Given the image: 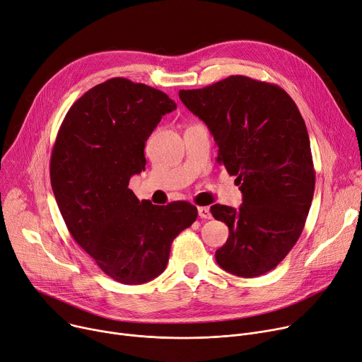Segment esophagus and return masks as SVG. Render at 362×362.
I'll use <instances>...</instances> for the list:
<instances>
[{
  "mask_svg": "<svg viewBox=\"0 0 362 362\" xmlns=\"http://www.w3.org/2000/svg\"><path fill=\"white\" fill-rule=\"evenodd\" d=\"M198 214H199V217L202 218V220H210L213 216H211V211H210V208L208 206H199L198 208Z\"/></svg>",
  "mask_w": 362,
  "mask_h": 362,
  "instance_id": "1",
  "label": "esophagus"
}]
</instances>
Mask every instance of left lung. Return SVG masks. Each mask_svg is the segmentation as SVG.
I'll return each instance as SVG.
<instances>
[{
    "instance_id": "left-lung-1",
    "label": "left lung",
    "mask_w": 362,
    "mask_h": 362,
    "mask_svg": "<svg viewBox=\"0 0 362 362\" xmlns=\"http://www.w3.org/2000/svg\"><path fill=\"white\" fill-rule=\"evenodd\" d=\"M182 103L213 133L217 161L236 176L238 208L216 204L229 227L216 251L223 270L257 277L273 270L299 239L314 197L308 130L288 92L248 76H229L201 89H182Z\"/></svg>"
}]
</instances>
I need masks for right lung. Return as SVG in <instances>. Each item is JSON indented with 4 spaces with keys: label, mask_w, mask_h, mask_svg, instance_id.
<instances>
[{
    "label": "right lung",
    "mask_w": 362,
    "mask_h": 362,
    "mask_svg": "<svg viewBox=\"0 0 362 362\" xmlns=\"http://www.w3.org/2000/svg\"><path fill=\"white\" fill-rule=\"evenodd\" d=\"M173 110L167 93L112 78L70 107L52 146L51 186L70 235L123 284L160 276L171 242L198 217L191 202L152 205L129 189L145 170L146 139Z\"/></svg>",
    "instance_id": "obj_1"
}]
</instances>
